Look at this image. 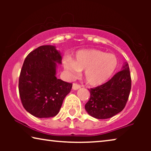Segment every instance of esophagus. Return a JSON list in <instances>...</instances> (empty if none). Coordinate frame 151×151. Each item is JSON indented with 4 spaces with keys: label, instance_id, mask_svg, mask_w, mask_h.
Here are the masks:
<instances>
[{
    "label": "esophagus",
    "instance_id": "1",
    "mask_svg": "<svg viewBox=\"0 0 151 151\" xmlns=\"http://www.w3.org/2000/svg\"><path fill=\"white\" fill-rule=\"evenodd\" d=\"M81 87V86H80V84H77V83H73V90H78V89H79V88Z\"/></svg>",
    "mask_w": 151,
    "mask_h": 151
}]
</instances>
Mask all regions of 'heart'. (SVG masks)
<instances>
[{
  "label": "heart",
  "instance_id": "obj_1",
  "mask_svg": "<svg viewBox=\"0 0 151 151\" xmlns=\"http://www.w3.org/2000/svg\"><path fill=\"white\" fill-rule=\"evenodd\" d=\"M65 69L76 76L79 71L84 70V78L92 86H99L110 79L117 67L115 55L97 49L79 51L73 60L66 58Z\"/></svg>",
  "mask_w": 151,
  "mask_h": 151
}]
</instances>
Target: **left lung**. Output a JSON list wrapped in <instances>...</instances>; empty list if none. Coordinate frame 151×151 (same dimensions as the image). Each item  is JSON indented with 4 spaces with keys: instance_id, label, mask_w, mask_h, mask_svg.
<instances>
[{
    "instance_id": "1",
    "label": "left lung",
    "mask_w": 151,
    "mask_h": 151,
    "mask_svg": "<svg viewBox=\"0 0 151 151\" xmlns=\"http://www.w3.org/2000/svg\"><path fill=\"white\" fill-rule=\"evenodd\" d=\"M131 88L129 66L126 63L122 70L106 83L89 89L90 99L85 109L97 119H108L124 109Z\"/></svg>"
}]
</instances>
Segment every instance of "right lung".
Wrapping results in <instances>:
<instances>
[{"label": "right lung", "instance_id": "obj_1", "mask_svg": "<svg viewBox=\"0 0 151 151\" xmlns=\"http://www.w3.org/2000/svg\"><path fill=\"white\" fill-rule=\"evenodd\" d=\"M60 53L52 45H43L30 52L22 65L18 90L22 106L39 118L52 117L59 113L72 83L55 77Z\"/></svg>", "mask_w": 151, "mask_h": 151}]
</instances>
